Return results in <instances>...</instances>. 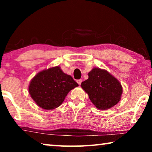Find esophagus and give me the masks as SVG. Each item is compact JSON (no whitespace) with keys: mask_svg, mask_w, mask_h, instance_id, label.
Wrapping results in <instances>:
<instances>
[{"mask_svg":"<svg viewBox=\"0 0 152 152\" xmlns=\"http://www.w3.org/2000/svg\"><path fill=\"white\" fill-rule=\"evenodd\" d=\"M82 79H80V80H77V83H78L79 85H80L81 83H82Z\"/></svg>","mask_w":152,"mask_h":152,"instance_id":"34e87169","label":"esophagus"}]
</instances>
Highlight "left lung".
Returning <instances> with one entry per match:
<instances>
[{"instance_id":"left-lung-1","label":"left lung","mask_w":152,"mask_h":152,"mask_svg":"<svg viewBox=\"0 0 152 152\" xmlns=\"http://www.w3.org/2000/svg\"><path fill=\"white\" fill-rule=\"evenodd\" d=\"M81 87L98 109L106 110L114 107L121 100L122 86L117 79L107 70L93 68L88 78L82 82Z\"/></svg>"}]
</instances>
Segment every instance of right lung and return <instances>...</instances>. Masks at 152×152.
Masks as SVG:
<instances>
[{
  "label": "right lung",
  "mask_w": 152,
  "mask_h": 152,
  "mask_svg": "<svg viewBox=\"0 0 152 152\" xmlns=\"http://www.w3.org/2000/svg\"><path fill=\"white\" fill-rule=\"evenodd\" d=\"M78 84L56 66L41 71L30 82L29 92L38 106L51 110L60 106L72 89Z\"/></svg>",
  "instance_id": "obj_1"
}]
</instances>
